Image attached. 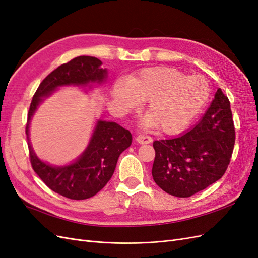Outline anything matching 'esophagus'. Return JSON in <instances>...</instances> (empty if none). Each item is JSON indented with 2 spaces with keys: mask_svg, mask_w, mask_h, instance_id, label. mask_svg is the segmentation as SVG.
I'll return each mask as SVG.
<instances>
[{
  "mask_svg": "<svg viewBox=\"0 0 258 258\" xmlns=\"http://www.w3.org/2000/svg\"><path fill=\"white\" fill-rule=\"evenodd\" d=\"M137 141L140 144H148V143H152L153 139L150 136H145V135H139L137 137Z\"/></svg>",
  "mask_w": 258,
  "mask_h": 258,
  "instance_id": "esophagus-1",
  "label": "esophagus"
}]
</instances>
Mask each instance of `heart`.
Returning <instances> with one entry per match:
<instances>
[{
  "label": "heart",
  "instance_id": "obj_1",
  "mask_svg": "<svg viewBox=\"0 0 258 258\" xmlns=\"http://www.w3.org/2000/svg\"><path fill=\"white\" fill-rule=\"evenodd\" d=\"M116 101L127 110L148 102L145 123L162 134H178L197 118L211 98V85L201 75L188 76L174 68L143 69L128 84L114 86Z\"/></svg>",
  "mask_w": 258,
  "mask_h": 258
}]
</instances>
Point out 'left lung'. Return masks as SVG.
Instances as JSON below:
<instances>
[{
	"label": "left lung",
	"instance_id": "1",
	"mask_svg": "<svg viewBox=\"0 0 258 258\" xmlns=\"http://www.w3.org/2000/svg\"><path fill=\"white\" fill-rule=\"evenodd\" d=\"M235 140L230 102L218 88L208 111L190 131L153 143L155 183L179 198L204 190L226 172Z\"/></svg>",
	"mask_w": 258,
	"mask_h": 258
}]
</instances>
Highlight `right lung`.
Instances as JSON below:
<instances>
[{
	"mask_svg": "<svg viewBox=\"0 0 258 258\" xmlns=\"http://www.w3.org/2000/svg\"><path fill=\"white\" fill-rule=\"evenodd\" d=\"M101 64L102 62L96 57L80 56L61 64L46 76L31 101L27 136L30 119L42 98L50 95L59 86L102 83L106 77V70L101 68ZM131 141L129 130L116 122L100 120L87 150L72 165L51 167L38 159L28 144L30 162L34 172L51 190L69 199L84 200L95 196L110 181L119 155L130 146Z\"/></svg>",
	"mask_w": 258,
	"mask_h": 258,
	"instance_id": "obj_1",
	"label": "right lung"
}]
</instances>
